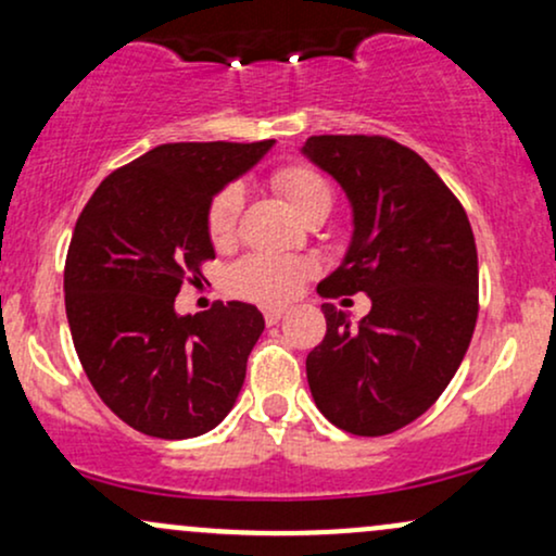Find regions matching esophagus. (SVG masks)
I'll use <instances>...</instances> for the list:
<instances>
[{
  "label": "esophagus",
  "instance_id": "obj_1",
  "mask_svg": "<svg viewBox=\"0 0 556 556\" xmlns=\"http://www.w3.org/2000/svg\"><path fill=\"white\" fill-rule=\"evenodd\" d=\"M287 314V308H282V305H269V308L264 311V318L269 327H274V324H279V318H282Z\"/></svg>",
  "mask_w": 556,
  "mask_h": 556
}]
</instances>
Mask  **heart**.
I'll use <instances>...</instances> for the list:
<instances>
[{"instance_id":"obj_1","label":"heart","mask_w":556,"mask_h":556,"mask_svg":"<svg viewBox=\"0 0 556 556\" xmlns=\"http://www.w3.org/2000/svg\"><path fill=\"white\" fill-rule=\"evenodd\" d=\"M271 188L282 195V201L298 214L300 219L329 212L331 188L324 180L321 172L308 164H287L271 175ZM242 208V195L238 188H225L214 198L206 214L208 238L216 248H225L235 240L238 232V216ZM311 274V264L300 258L282 256H245L229 271V285L242 298L258 300V303H285L295 298L303 287L305 277Z\"/></svg>"}]
</instances>
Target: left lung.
<instances>
[{
  "label": "left lung",
  "mask_w": 556,
  "mask_h": 556,
  "mask_svg": "<svg viewBox=\"0 0 556 556\" xmlns=\"http://www.w3.org/2000/svg\"><path fill=\"white\" fill-rule=\"evenodd\" d=\"M353 206V238L318 295L371 298L358 327L324 303L327 334L305 358L314 402L337 429L384 437L439 400L478 318V253L468 214L416 151L381 136L303 143Z\"/></svg>",
  "instance_id": "left-lung-1"
}]
</instances>
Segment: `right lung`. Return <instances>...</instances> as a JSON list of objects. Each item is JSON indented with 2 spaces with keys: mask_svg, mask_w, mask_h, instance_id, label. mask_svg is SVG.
<instances>
[{
  "mask_svg": "<svg viewBox=\"0 0 556 556\" xmlns=\"http://www.w3.org/2000/svg\"><path fill=\"white\" fill-rule=\"evenodd\" d=\"M271 146H156L114 169L78 216L65 261L75 353L104 405L146 437H201L238 400L261 311L229 300L180 316L175 298L214 258V195Z\"/></svg>",
  "mask_w": 556,
  "mask_h": 556,
  "instance_id": "1",
  "label": "right lung"
}]
</instances>
